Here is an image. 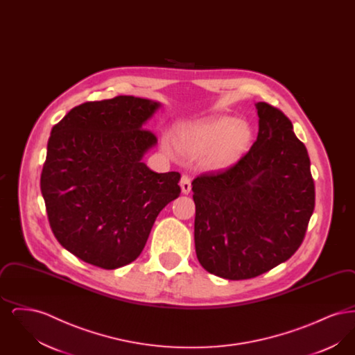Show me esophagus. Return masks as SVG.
<instances>
[{
	"label": "esophagus",
	"instance_id": "1",
	"mask_svg": "<svg viewBox=\"0 0 355 355\" xmlns=\"http://www.w3.org/2000/svg\"><path fill=\"white\" fill-rule=\"evenodd\" d=\"M181 189H182L184 194H189L191 191V180L186 174H184L181 178Z\"/></svg>",
	"mask_w": 355,
	"mask_h": 355
}]
</instances>
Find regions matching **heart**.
<instances>
[{
	"instance_id": "b5f03b06",
	"label": "heart",
	"mask_w": 355,
	"mask_h": 355,
	"mask_svg": "<svg viewBox=\"0 0 355 355\" xmlns=\"http://www.w3.org/2000/svg\"><path fill=\"white\" fill-rule=\"evenodd\" d=\"M184 146L193 154L206 155V162L217 169L233 165L249 141V129L232 117L203 122L184 135Z\"/></svg>"
}]
</instances>
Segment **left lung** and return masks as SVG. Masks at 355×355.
<instances>
[{
    "mask_svg": "<svg viewBox=\"0 0 355 355\" xmlns=\"http://www.w3.org/2000/svg\"><path fill=\"white\" fill-rule=\"evenodd\" d=\"M258 135L234 166L191 182L194 242L203 269L249 279L287 261L304 241L315 193L306 146L286 116L255 103Z\"/></svg>",
    "mask_w": 355,
    "mask_h": 355,
    "instance_id": "8db88e82",
    "label": "left lung"
}]
</instances>
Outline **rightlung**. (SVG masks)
Returning <instances> with one entry per match:
<instances>
[{"label": "right lung", "instance_id": "add662e5", "mask_svg": "<svg viewBox=\"0 0 355 355\" xmlns=\"http://www.w3.org/2000/svg\"><path fill=\"white\" fill-rule=\"evenodd\" d=\"M159 107L133 96L85 102L51 129L41 193L53 234L84 262L106 270L133 262L180 197V173L142 162L157 145L145 125Z\"/></svg>", "mask_w": 355, "mask_h": 355}]
</instances>
